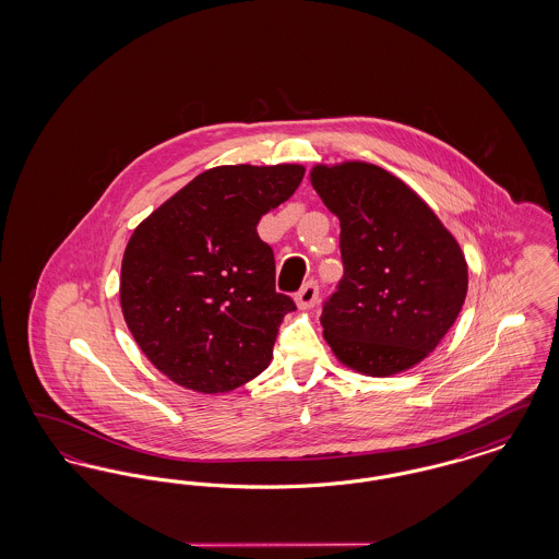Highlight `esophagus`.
Instances as JSON below:
<instances>
[{
    "label": "esophagus",
    "instance_id": "obj_1",
    "mask_svg": "<svg viewBox=\"0 0 559 559\" xmlns=\"http://www.w3.org/2000/svg\"><path fill=\"white\" fill-rule=\"evenodd\" d=\"M317 301H319V285H317L314 281L306 283V285L301 287V292L295 295V304H297V308H301V310L314 308Z\"/></svg>",
    "mask_w": 559,
    "mask_h": 559
}]
</instances>
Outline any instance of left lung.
Instances as JSON below:
<instances>
[{"mask_svg":"<svg viewBox=\"0 0 559 559\" xmlns=\"http://www.w3.org/2000/svg\"><path fill=\"white\" fill-rule=\"evenodd\" d=\"M310 182L340 217L344 278L320 324L352 371L390 377L438 347L467 295V262L426 201L388 169L314 165Z\"/></svg>","mask_w":559,"mask_h":559,"instance_id":"8db88e82","label":"left lung"}]
</instances>
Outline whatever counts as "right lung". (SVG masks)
I'll use <instances>...</instances> for the list:
<instances>
[{
	"label": "right lung",
	"instance_id": "obj_1",
	"mask_svg": "<svg viewBox=\"0 0 559 559\" xmlns=\"http://www.w3.org/2000/svg\"><path fill=\"white\" fill-rule=\"evenodd\" d=\"M304 165H219L199 174L138 224L119 299L144 356L199 394L233 392L272 360L278 326L295 310L274 287L262 215L285 203Z\"/></svg>",
	"mask_w": 559,
	"mask_h": 559
}]
</instances>
